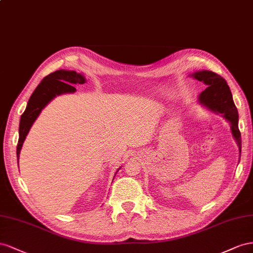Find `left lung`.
<instances>
[{"mask_svg": "<svg viewBox=\"0 0 253 253\" xmlns=\"http://www.w3.org/2000/svg\"><path fill=\"white\" fill-rule=\"evenodd\" d=\"M190 76L208 85V88L199 94L198 103L211 112L220 114L230 123L231 133L239 146L241 155L242 139L239 129V112L234 105L227 82L218 74L208 70L197 71Z\"/></svg>", "mask_w": 253, "mask_h": 253, "instance_id": "1", "label": "left lung"}]
</instances>
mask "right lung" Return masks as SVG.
Segmentation results:
<instances>
[{"mask_svg": "<svg viewBox=\"0 0 253 253\" xmlns=\"http://www.w3.org/2000/svg\"><path fill=\"white\" fill-rule=\"evenodd\" d=\"M84 83L85 78L83 74L76 73L75 71L68 70H58L42 79L37 88L33 92L30 99H28L25 111L21 115L19 125V141L17 145L18 163L20 151L22 149L26 135L33 126L34 122L39 117L43 108H45L50 100H53L56 96L66 94V93H74L76 91L73 86L74 84H83Z\"/></svg>", "mask_w": 253, "mask_h": 253, "instance_id": "1", "label": "right lung"}]
</instances>
